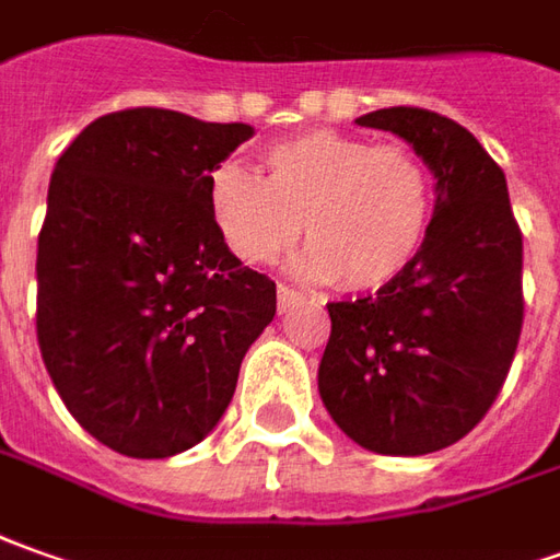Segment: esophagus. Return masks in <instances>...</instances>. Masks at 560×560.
Masks as SVG:
<instances>
[{
  "label": "esophagus",
  "mask_w": 560,
  "mask_h": 560,
  "mask_svg": "<svg viewBox=\"0 0 560 560\" xmlns=\"http://www.w3.org/2000/svg\"><path fill=\"white\" fill-rule=\"evenodd\" d=\"M302 302H304L302 292H295V289H289V287L277 289V307H280V314H287V311H292V307H299Z\"/></svg>",
  "instance_id": "34e87169"
}]
</instances>
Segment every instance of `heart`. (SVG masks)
<instances>
[{"label":"heart","instance_id":"1","mask_svg":"<svg viewBox=\"0 0 560 560\" xmlns=\"http://www.w3.org/2000/svg\"><path fill=\"white\" fill-rule=\"evenodd\" d=\"M265 176L213 170L207 198L215 231L246 265H271L304 229L302 268L345 292H375L402 277L430 237L435 183L408 145L307 130L273 142Z\"/></svg>","mask_w":560,"mask_h":560}]
</instances>
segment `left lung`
I'll return each mask as SVG.
<instances>
[{
	"instance_id": "left-lung-1",
	"label": "left lung",
	"mask_w": 560,
	"mask_h": 560,
	"mask_svg": "<svg viewBox=\"0 0 560 560\" xmlns=\"http://www.w3.org/2000/svg\"><path fill=\"white\" fill-rule=\"evenodd\" d=\"M390 130L435 176V215L415 265L357 302H331L319 396L357 445L418 457L460 442L503 390L522 338V229L506 176L445 115L390 106Z\"/></svg>"
}]
</instances>
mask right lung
Returning a JSON list of instances; mask_svg holds the SVG:
<instances>
[{"instance_id": "obj_1", "label": "right lung", "mask_w": 560, "mask_h": 560, "mask_svg": "<svg viewBox=\"0 0 560 560\" xmlns=\"http://www.w3.org/2000/svg\"><path fill=\"white\" fill-rule=\"evenodd\" d=\"M253 137L173 109L109 112L60 155L38 231L36 335L96 442L158 460L225 415L277 287L210 215L213 170Z\"/></svg>"}]
</instances>
